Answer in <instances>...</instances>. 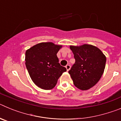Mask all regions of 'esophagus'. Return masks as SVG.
<instances>
[{"label":"esophagus","instance_id":"esophagus-1","mask_svg":"<svg viewBox=\"0 0 121 121\" xmlns=\"http://www.w3.org/2000/svg\"><path fill=\"white\" fill-rule=\"evenodd\" d=\"M65 68H66V69H67V71H68L70 69V65H67L65 66Z\"/></svg>","mask_w":121,"mask_h":121}]
</instances>
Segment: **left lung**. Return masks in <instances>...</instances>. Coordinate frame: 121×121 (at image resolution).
I'll use <instances>...</instances> for the list:
<instances>
[{"label": "left lung", "mask_w": 121, "mask_h": 121, "mask_svg": "<svg viewBox=\"0 0 121 121\" xmlns=\"http://www.w3.org/2000/svg\"><path fill=\"white\" fill-rule=\"evenodd\" d=\"M75 64L68 71L74 85L81 90H87L95 86L104 71L106 57L95 46L84 44L70 45Z\"/></svg>", "instance_id": "obj_1"}]
</instances>
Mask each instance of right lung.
<instances>
[{"label":"right lung","mask_w":121,"mask_h":121,"mask_svg":"<svg viewBox=\"0 0 121 121\" xmlns=\"http://www.w3.org/2000/svg\"><path fill=\"white\" fill-rule=\"evenodd\" d=\"M62 47L53 42H41L25 52V65L31 79L38 87L53 89L62 73L67 71L59 63L57 53Z\"/></svg>","instance_id":"right-lung-1"}]
</instances>
